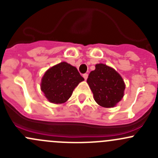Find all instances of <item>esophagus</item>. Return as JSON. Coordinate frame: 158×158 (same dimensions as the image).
Returning a JSON list of instances; mask_svg holds the SVG:
<instances>
[{
	"mask_svg": "<svg viewBox=\"0 0 158 158\" xmlns=\"http://www.w3.org/2000/svg\"><path fill=\"white\" fill-rule=\"evenodd\" d=\"M83 78L85 79V80H86L87 78H88V74H87V73H85V74H83Z\"/></svg>",
	"mask_w": 158,
	"mask_h": 158,
	"instance_id": "34e87169",
	"label": "esophagus"
}]
</instances>
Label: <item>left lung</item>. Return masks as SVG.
<instances>
[{"mask_svg": "<svg viewBox=\"0 0 158 158\" xmlns=\"http://www.w3.org/2000/svg\"><path fill=\"white\" fill-rule=\"evenodd\" d=\"M97 104L104 108H112L122 100L125 89L123 79L113 68L106 64L95 65L87 79Z\"/></svg>", "mask_w": 158, "mask_h": 158, "instance_id": "8db88e82", "label": "left lung"}]
</instances>
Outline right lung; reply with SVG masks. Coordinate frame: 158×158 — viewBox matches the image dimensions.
<instances>
[{"label":"right lung","instance_id":"obj_1","mask_svg":"<svg viewBox=\"0 0 158 158\" xmlns=\"http://www.w3.org/2000/svg\"><path fill=\"white\" fill-rule=\"evenodd\" d=\"M83 80L75 66L62 62L44 73L40 88L48 101L62 104L69 99L75 88Z\"/></svg>","mask_w":158,"mask_h":158}]
</instances>
